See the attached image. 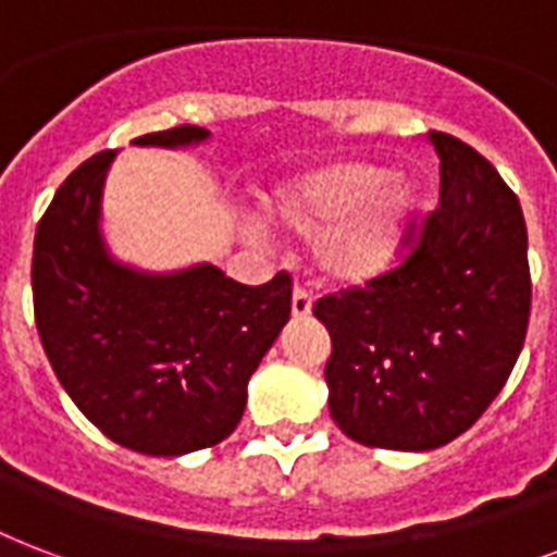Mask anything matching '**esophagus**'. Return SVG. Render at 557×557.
I'll return each mask as SVG.
<instances>
[{
	"mask_svg": "<svg viewBox=\"0 0 557 557\" xmlns=\"http://www.w3.org/2000/svg\"><path fill=\"white\" fill-rule=\"evenodd\" d=\"M309 312H312V292L304 286H295V292H292V315L307 318Z\"/></svg>",
	"mask_w": 557,
	"mask_h": 557,
	"instance_id": "34e87169",
	"label": "esophagus"
}]
</instances>
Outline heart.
Wrapping results in <instances>:
<instances>
[{"label":"heart","instance_id":"obj_1","mask_svg":"<svg viewBox=\"0 0 557 557\" xmlns=\"http://www.w3.org/2000/svg\"><path fill=\"white\" fill-rule=\"evenodd\" d=\"M418 210L420 186L376 160L318 165L277 186L265 203L277 227L318 236V269L345 286H364L400 262Z\"/></svg>","mask_w":557,"mask_h":557}]
</instances>
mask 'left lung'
<instances>
[{
    "instance_id": "8db88e82",
    "label": "left lung",
    "mask_w": 557,
    "mask_h": 557,
    "mask_svg": "<svg viewBox=\"0 0 557 557\" xmlns=\"http://www.w3.org/2000/svg\"><path fill=\"white\" fill-rule=\"evenodd\" d=\"M438 207L397 269L315 304L333 338L330 414L364 447L423 453L458 438L523 350L532 277L517 195L461 139L432 131Z\"/></svg>"
}]
</instances>
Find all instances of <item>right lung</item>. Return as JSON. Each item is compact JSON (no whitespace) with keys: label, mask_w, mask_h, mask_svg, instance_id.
I'll use <instances>...</instances> for the list:
<instances>
[{"label":"right lung","mask_w":557,"mask_h":557,"mask_svg":"<svg viewBox=\"0 0 557 557\" xmlns=\"http://www.w3.org/2000/svg\"><path fill=\"white\" fill-rule=\"evenodd\" d=\"M210 137L181 125L134 146ZM116 151L81 163L34 233V321L58 380L110 441L143 456L215 447L236 430L248 380L292 312V277L242 286L210 262L148 274L110 257L101 189Z\"/></svg>","instance_id":"add662e5"}]
</instances>
